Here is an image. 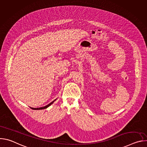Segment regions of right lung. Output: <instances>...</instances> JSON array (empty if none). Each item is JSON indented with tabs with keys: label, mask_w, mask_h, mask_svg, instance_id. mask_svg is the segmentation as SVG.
Masks as SVG:
<instances>
[{
	"label": "right lung",
	"mask_w": 147,
	"mask_h": 147,
	"mask_svg": "<svg viewBox=\"0 0 147 147\" xmlns=\"http://www.w3.org/2000/svg\"><path fill=\"white\" fill-rule=\"evenodd\" d=\"M56 100V99H55V100H53L52 102H51L50 103H49L48 105H47V106H45V107H41V108H31V107H30V108H31V109H34V110H40V109H46V108H47L48 107H49V106H51V105H52L55 100Z\"/></svg>",
	"instance_id": "right-lung-1"
}]
</instances>
